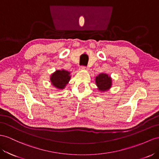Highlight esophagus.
Instances as JSON below:
<instances>
[{
    "label": "esophagus",
    "instance_id": "obj_1",
    "mask_svg": "<svg viewBox=\"0 0 159 159\" xmlns=\"http://www.w3.org/2000/svg\"><path fill=\"white\" fill-rule=\"evenodd\" d=\"M80 70H89V68L85 67V66H80Z\"/></svg>",
    "mask_w": 159,
    "mask_h": 159
}]
</instances>
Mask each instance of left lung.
I'll return each instance as SVG.
<instances>
[{
	"label": "left lung",
	"instance_id": "obj_1",
	"mask_svg": "<svg viewBox=\"0 0 159 159\" xmlns=\"http://www.w3.org/2000/svg\"><path fill=\"white\" fill-rule=\"evenodd\" d=\"M97 89L101 93L108 91L112 87V79L107 73H101L95 77Z\"/></svg>",
	"mask_w": 159,
	"mask_h": 159
}]
</instances>
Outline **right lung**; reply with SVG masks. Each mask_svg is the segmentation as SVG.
<instances>
[{"mask_svg": "<svg viewBox=\"0 0 159 159\" xmlns=\"http://www.w3.org/2000/svg\"><path fill=\"white\" fill-rule=\"evenodd\" d=\"M71 78L70 72L64 69L57 70L50 76V82L57 90H63Z\"/></svg>", "mask_w": 159, "mask_h": 159, "instance_id": "1", "label": "right lung"}]
</instances>
